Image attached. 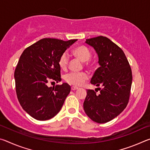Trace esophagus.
Wrapping results in <instances>:
<instances>
[{"instance_id":"1","label":"esophagus","mask_w":150,"mask_h":150,"mask_svg":"<svg viewBox=\"0 0 150 150\" xmlns=\"http://www.w3.org/2000/svg\"><path fill=\"white\" fill-rule=\"evenodd\" d=\"M78 87H74V86H73V87H71V90L72 91H75V90H77V89H78Z\"/></svg>"}]
</instances>
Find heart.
Returning a JSON list of instances; mask_svg holds the SVG:
<instances>
[{
    "instance_id": "heart-1",
    "label": "heart",
    "mask_w": 150,
    "mask_h": 150,
    "mask_svg": "<svg viewBox=\"0 0 150 150\" xmlns=\"http://www.w3.org/2000/svg\"><path fill=\"white\" fill-rule=\"evenodd\" d=\"M71 54L78 59L86 63L87 66L90 67H93L95 66V63L91 62L89 60L91 57V53L87 47L84 45H79L75 47L71 51ZM69 63V57L65 53H63L60 55L58 59V65L61 69L66 70ZM89 76L85 72L81 73H70L66 75L64 79L69 84L75 86H81L84 84L86 81L88 79Z\"/></svg>"
}]
</instances>
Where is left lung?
<instances>
[{
  "mask_svg": "<svg viewBox=\"0 0 150 150\" xmlns=\"http://www.w3.org/2000/svg\"><path fill=\"white\" fill-rule=\"evenodd\" d=\"M85 42L96 51L100 65L91 83L102 88H97L99 94L87 90L83 108L93 121L106 123L120 115L128 105L132 82L131 67L122 50L108 38L100 35Z\"/></svg>",
  "mask_w": 150,
  "mask_h": 150,
  "instance_id": "obj_1",
  "label": "left lung"
}]
</instances>
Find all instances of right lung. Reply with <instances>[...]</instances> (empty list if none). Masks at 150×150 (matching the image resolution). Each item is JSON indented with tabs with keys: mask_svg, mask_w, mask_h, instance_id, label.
I'll use <instances>...</instances> for the list:
<instances>
[{
	"mask_svg": "<svg viewBox=\"0 0 150 150\" xmlns=\"http://www.w3.org/2000/svg\"><path fill=\"white\" fill-rule=\"evenodd\" d=\"M77 40L43 38L20 55L14 71L17 98L22 108L38 120H47L60 111L71 87L67 83L48 87L50 81H62L58 59Z\"/></svg>",
	"mask_w": 150,
	"mask_h": 150,
	"instance_id": "right-lung-1",
	"label": "right lung"
}]
</instances>
